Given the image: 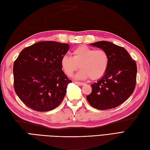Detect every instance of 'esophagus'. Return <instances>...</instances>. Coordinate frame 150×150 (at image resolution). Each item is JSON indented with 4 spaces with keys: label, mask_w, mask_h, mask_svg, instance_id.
Wrapping results in <instances>:
<instances>
[{
    "label": "esophagus",
    "mask_w": 150,
    "mask_h": 150,
    "mask_svg": "<svg viewBox=\"0 0 150 150\" xmlns=\"http://www.w3.org/2000/svg\"><path fill=\"white\" fill-rule=\"evenodd\" d=\"M74 82H75V83L76 84H77V85H80V86H83V85H84V82H77V81H75Z\"/></svg>",
    "instance_id": "obj_1"
}]
</instances>
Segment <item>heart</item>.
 <instances>
[{"mask_svg": "<svg viewBox=\"0 0 150 150\" xmlns=\"http://www.w3.org/2000/svg\"><path fill=\"white\" fill-rule=\"evenodd\" d=\"M72 55L73 57L63 56L60 62L62 69L68 77H71L79 67L81 69L76 78L97 80L105 75L109 66V55L104 50H95L82 45L73 50Z\"/></svg>", "mask_w": 150, "mask_h": 150, "instance_id": "1", "label": "heart"}]
</instances>
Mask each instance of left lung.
Instances as JSON below:
<instances>
[{"label": "left lung", "instance_id": "left-lung-1", "mask_svg": "<svg viewBox=\"0 0 150 150\" xmlns=\"http://www.w3.org/2000/svg\"><path fill=\"white\" fill-rule=\"evenodd\" d=\"M90 44L107 52L110 63L103 77L91 85L92 91L86 98L96 109H112L125 102L134 91L137 64L122 47L108 41Z\"/></svg>", "mask_w": 150, "mask_h": 150}]
</instances>
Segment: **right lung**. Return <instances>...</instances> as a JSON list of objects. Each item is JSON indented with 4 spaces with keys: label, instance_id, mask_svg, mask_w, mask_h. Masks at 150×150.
I'll return each mask as SVG.
<instances>
[{
    "label": "right lung",
    "instance_id": "add662e5",
    "mask_svg": "<svg viewBox=\"0 0 150 150\" xmlns=\"http://www.w3.org/2000/svg\"><path fill=\"white\" fill-rule=\"evenodd\" d=\"M69 47L68 44L42 41L21 51L13 68L14 90L28 107L47 111L62 101L71 82L60 64Z\"/></svg>",
    "mask_w": 150,
    "mask_h": 150
}]
</instances>
